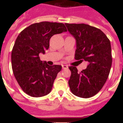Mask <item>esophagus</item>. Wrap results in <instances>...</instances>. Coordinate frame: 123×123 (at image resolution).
Wrapping results in <instances>:
<instances>
[{
  "mask_svg": "<svg viewBox=\"0 0 123 123\" xmlns=\"http://www.w3.org/2000/svg\"><path fill=\"white\" fill-rule=\"evenodd\" d=\"M62 68H63V69H67V68H68V67L67 66V65H62Z\"/></svg>",
  "mask_w": 123,
  "mask_h": 123,
  "instance_id": "esophagus-1",
  "label": "esophagus"
}]
</instances>
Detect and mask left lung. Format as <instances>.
<instances>
[{
    "label": "left lung",
    "mask_w": 123,
    "mask_h": 123,
    "mask_svg": "<svg viewBox=\"0 0 123 123\" xmlns=\"http://www.w3.org/2000/svg\"><path fill=\"white\" fill-rule=\"evenodd\" d=\"M65 25L76 41L75 59L89 62L81 72L76 67H69L71 74L68 84L74 95L89 98L102 89L110 74L112 63L110 41L100 29L90 25Z\"/></svg>",
    "instance_id": "8db88e82"
}]
</instances>
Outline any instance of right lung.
Listing matches in <instances>:
<instances>
[{
	"instance_id": "obj_1",
	"label": "right lung",
	"mask_w": 123,
	"mask_h": 123,
	"mask_svg": "<svg viewBox=\"0 0 123 123\" xmlns=\"http://www.w3.org/2000/svg\"><path fill=\"white\" fill-rule=\"evenodd\" d=\"M66 31L64 24L42 21L29 26L17 37L12 51V67L18 84L28 95L40 97L50 92L62 67L42 62L39 55L48 49L51 37Z\"/></svg>"
}]
</instances>
